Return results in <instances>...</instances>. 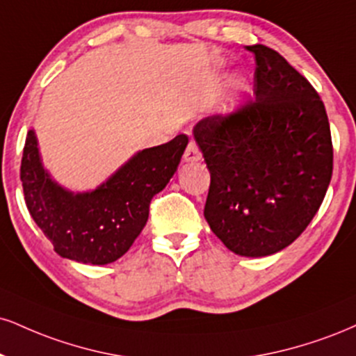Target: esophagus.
<instances>
[{"mask_svg": "<svg viewBox=\"0 0 356 356\" xmlns=\"http://www.w3.org/2000/svg\"><path fill=\"white\" fill-rule=\"evenodd\" d=\"M200 156H202V154H200L199 145L191 140L189 145H187L186 152H184V161H186V162H197V161H200Z\"/></svg>", "mask_w": 356, "mask_h": 356, "instance_id": "esophagus-1", "label": "esophagus"}]
</instances>
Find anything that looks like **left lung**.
I'll return each mask as SVG.
<instances>
[{"label":"left lung","mask_w":356,"mask_h":356,"mask_svg":"<svg viewBox=\"0 0 356 356\" xmlns=\"http://www.w3.org/2000/svg\"><path fill=\"white\" fill-rule=\"evenodd\" d=\"M254 96L230 114L195 124L211 172L204 216L234 254L265 257L289 247L315 217L333 172L328 115L314 86L264 44Z\"/></svg>","instance_id":"left-lung-1"}]
</instances>
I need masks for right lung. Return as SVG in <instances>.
Here are the masks:
<instances>
[{"mask_svg":"<svg viewBox=\"0 0 356 356\" xmlns=\"http://www.w3.org/2000/svg\"><path fill=\"white\" fill-rule=\"evenodd\" d=\"M187 143L189 137L179 134L144 149L96 191L74 194L51 179L34 131H28L19 174L28 211L56 254L83 264L114 262L143 232L152 197L177 170Z\"/></svg>","mask_w":356,"mask_h":356,"instance_id":"obj_1","label":"right lung"}]
</instances>
